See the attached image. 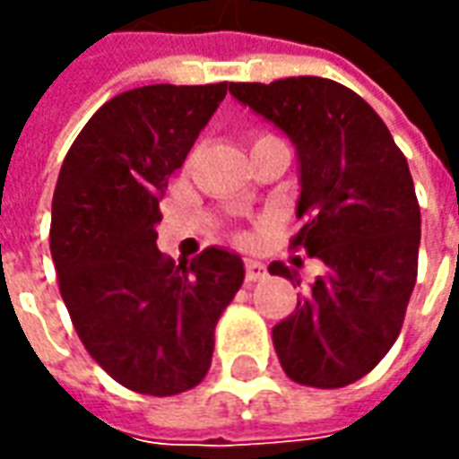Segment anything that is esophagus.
<instances>
[{"mask_svg":"<svg viewBox=\"0 0 459 459\" xmlns=\"http://www.w3.org/2000/svg\"><path fill=\"white\" fill-rule=\"evenodd\" d=\"M265 275H268V270L260 260H246V282H260Z\"/></svg>","mask_w":459,"mask_h":459,"instance_id":"1","label":"esophagus"}]
</instances>
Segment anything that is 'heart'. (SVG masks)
<instances>
[{"label": "heart", "instance_id": "1", "mask_svg": "<svg viewBox=\"0 0 459 459\" xmlns=\"http://www.w3.org/2000/svg\"><path fill=\"white\" fill-rule=\"evenodd\" d=\"M265 137H270V134H260V137H255V140H253V144H258V142L265 140Z\"/></svg>", "mask_w": 459, "mask_h": 459}]
</instances>
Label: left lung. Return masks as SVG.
<instances>
[{"instance_id": "obj_1", "label": "left lung", "mask_w": 459, "mask_h": 459, "mask_svg": "<svg viewBox=\"0 0 459 459\" xmlns=\"http://www.w3.org/2000/svg\"><path fill=\"white\" fill-rule=\"evenodd\" d=\"M230 93L295 142L305 226L290 248L327 265L273 327L280 364L312 388L354 384L398 339L418 278L420 206L408 161L374 108L337 81L230 83ZM268 270L295 280L280 260Z\"/></svg>"}]
</instances>
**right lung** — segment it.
Wrapping results in <instances>:
<instances>
[{"instance_id": "obj_1", "label": "right lung", "mask_w": 459, "mask_h": 459, "mask_svg": "<svg viewBox=\"0 0 459 459\" xmlns=\"http://www.w3.org/2000/svg\"><path fill=\"white\" fill-rule=\"evenodd\" d=\"M229 83L144 85L85 122L51 206V258L78 337L130 391L177 395L209 374L213 329L243 285L223 248L174 263L157 248L160 201Z\"/></svg>"}]
</instances>
